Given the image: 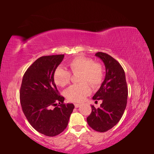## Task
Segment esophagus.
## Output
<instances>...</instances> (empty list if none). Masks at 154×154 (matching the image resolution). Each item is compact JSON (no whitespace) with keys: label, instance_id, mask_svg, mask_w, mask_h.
Returning a JSON list of instances; mask_svg holds the SVG:
<instances>
[{"label":"esophagus","instance_id":"34e87169","mask_svg":"<svg viewBox=\"0 0 154 154\" xmlns=\"http://www.w3.org/2000/svg\"><path fill=\"white\" fill-rule=\"evenodd\" d=\"M80 106H81L80 104H77V103H75V108H78V107H79Z\"/></svg>","mask_w":154,"mask_h":154}]
</instances>
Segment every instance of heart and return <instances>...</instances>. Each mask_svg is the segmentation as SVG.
Returning <instances> with one entry per match:
<instances>
[{
	"instance_id": "heart-1",
	"label": "heart",
	"mask_w": 154,
	"mask_h": 154,
	"mask_svg": "<svg viewBox=\"0 0 154 154\" xmlns=\"http://www.w3.org/2000/svg\"><path fill=\"white\" fill-rule=\"evenodd\" d=\"M70 72L72 74L80 72L79 82L65 90L64 95L71 102H82L91 93L90 83L93 87H98L103 82V68L100 64L94 62L92 59L84 56H77L68 64ZM64 68L59 66L54 72L53 78L56 85L64 87L71 82V75Z\"/></svg>"
}]
</instances>
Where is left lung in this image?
Returning <instances> with one entry per match:
<instances>
[{
  "mask_svg": "<svg viewBox=\"0 0 154 154\" xmlns=\"http://www.w3.org/2000/svg\"><path fill=\"white\" fill-rule=\"evenodd\" d=\"M95 56L105 64L106 75L92 99L103 100V103L98 109L91 106L92 113L87 122L93 130L104 132L116 126L123 116L127 104L128 87L123 68L116 60L103 52H97Z\"/></svg>",
  "mask_w": 154,
  "mask_h": 154,
  "instance_id": "1",
  "label": "left lung"
}]
</instances>
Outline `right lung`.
I'll list each match as a JSON object with an SVG mask.
<instances>
[{"label": "right lung", "instance_id": "1", "mask_svg": "<svg viewBox=\"0 0 154 154\" xmlns=\"http://www.w3.org/2000/svg\"><path fill=\"white\" fill-rule=\"evenodd\" d=\"M64 57H40L25 72L20 88V103L26 118L36 131L48 137L64 131L75 107L72 103H64L53 78Z\"/></svg>", "mask_w": 154, "mask_h": 154}]
</instances>
